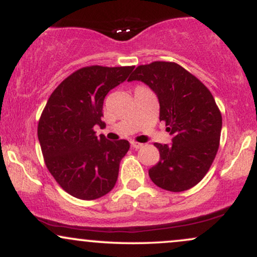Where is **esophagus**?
I'll return each mask as SVG.
<instances>
[{"label":"esophagus","mask_w":257,"mask_h":257,"mask_svg":"<svg viewBox=\"0 0 257 257\" xmlns=\"http://www.w3.org/2000/svg\"><path fill=\"white\" fill-rule=\"evenodd\" d=\"M144 146V144H140V143H135V141H132V147L133 149L138 150V149H141V147Z\"/></svg>","instance_id":"34e87169"}]
</instances>
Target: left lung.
<instances>
[{
  "label": "left lung",
  "mask_w": 257,
  "mask_h": 257,
  "mask_svg": "<svg viewBox=\"0 0 257 257\" xmlns=\"http://www.w3.org/2000/svg\"><path fill=\"white\" fill-rule=\"evenodd\" d=\"M151 88L159 101V119L168 125L172 144H155L159 162L149 170L155 185L182 192L205 176L219 150L222 117L198 78L175 63L140 65L128 79Z\"/></svg>",
  "instance_id": "obj_1"
}]
</instances>
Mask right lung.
Masks as SVG:
<instances>
[{
  "instance_id": "1",
  "label": "right lung",
  "mask_w": 257,
  "mask_h": 257,
  "mask_svg": "<svg viewBox=\"0 0 257 257\" xmlns=\"http://www.w3.org/2000/svg\"><path fill=\"white\" fill-rule=\"evenodd\" d=\"M134 66L82 67L52 93L38 122V141L49 173L76 198L91 200L108 193L118 178L126 140L96 137L104 125L107 93L128 78Z\"/></svg>"
}]
</instances>
